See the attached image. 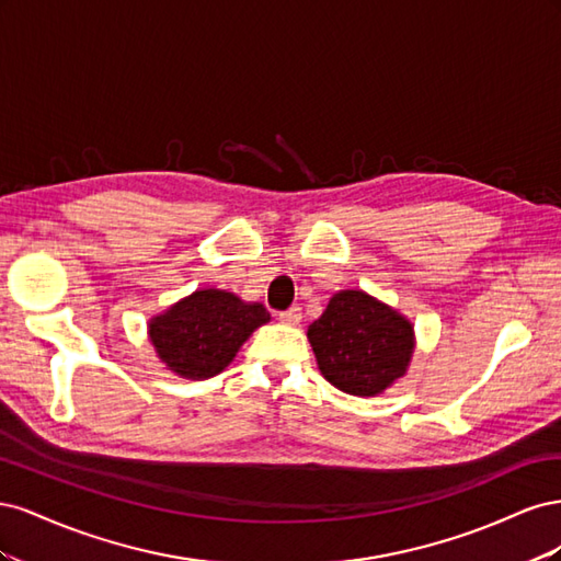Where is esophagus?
<instances>
[{
    "label": "esophagus",
    "mask_w": 561,
    "mask_h": 561,
    "mask_svg": "<svg viewBox=\"0 0 561 561\" xmlns=\"http://www.w3.org/2000/svg\"><path fill=\"white\" fill-rule=\"evenodd\" d=\"M278 320L285 322V325H299V322H301V309L299 307H290L287 311L278 313Z\"/></svg>",
    "instance_id": "1"
}]
</instances>
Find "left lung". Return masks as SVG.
I'll return each mask as SVG.
<instances>
[{
	"label": "left lung",
	"mask_w": 561,
	"mask_h": 561,
	"mask_svg": "<svg viewBox=\"0 0 561 561\" xmlns=\"http://www.w3.org/2000/svg\"><path fill=\"white\" fill-rule=\"evenodd\" d=\"M307 336L320 375L360 398H375L404 377L414 353L412 322L363 290L336 293Z\"/></svg>",
	"instance_id": "8db88e82"
}]
</instances>
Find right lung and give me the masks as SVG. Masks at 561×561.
Wrapping results in <instances>:
<instances>
[{"label": "right lung", "instance_id": "add662e5", "mask_svg": "<svg viewBox=\"0 0 561 561\" xmlns=\"http://www.w3.org/2000/svg\"><path fill=\"white\" fill-rule=\"evenodd\" d=\"M271 316L260 301H243L227 290H196L149 320V342L159 360L182 379L219 375L248 336Z\"/></svg>", "mask_w": 561, "mask_h": 561}]
</instances>
